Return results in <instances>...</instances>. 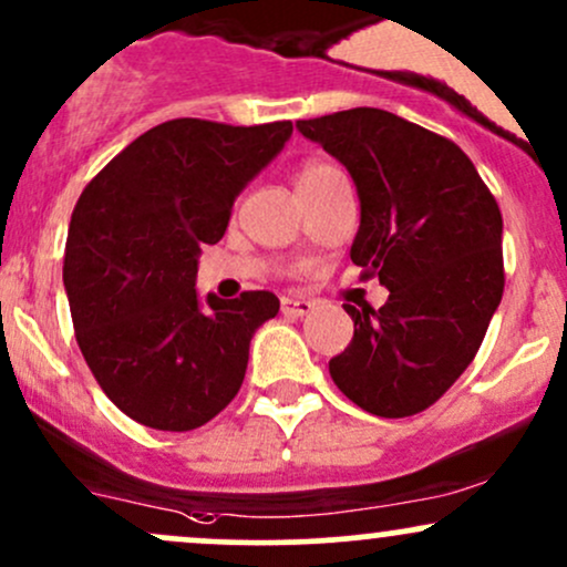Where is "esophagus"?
I'll return each instance as SVG.
<instances>
[{
	"instance_id": "obj_1",
	"label": "esophagus",
	"mask_w": 567,
	"mask_h": 567,
	"mask_svg": "<svg viewBox=\"0 0 567 567\" xmlns=\"http://www.w3.org/2000/svg\"><path fill=\"white\" fill-rule=\"evenodd\" d=\"M313 302L306 300V297H284L281 300V313L291 316V319H302V316L310 313Z\"/></svg>"
}]
</instances>
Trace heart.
<instances>
[{"label":"heart","mask_w":567,"mask_h":567,"mask_svg":"<svg viewBox=\"0 0 567 567\" xmlns=\"http://www.w3.org/2000/svg\"><path fill=\"white\" fill-rule=\"evenodd\" d=\"M338 173V169L330 167V164L324 162H306L302 164V169L297 173V188H306V186H313L319 184L321 178H327V175Z\"/></svg>","instance_id":"b5f03b06"}]
</instances>
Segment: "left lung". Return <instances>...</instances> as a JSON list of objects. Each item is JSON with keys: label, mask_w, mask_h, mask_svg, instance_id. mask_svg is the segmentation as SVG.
<instances>
[{"label": "left lung", "mask_w": 567, "mask_h": 567, "mask_svg": "<svg viewBox=\"0 0 567 567\" xmlns=\"http://www.w3.org/2000/svg\"><path fill=\"white\" fill-rule=\"evenodd\" d=\"M354 178L351 261L389 300L357 310L354 338L330 359L340 392L362 411L403 419L465 373L503 297V216L452 140L379 107L297 121Z\"/></svg>", "instance_id": "8db88e82"}]
</instances>
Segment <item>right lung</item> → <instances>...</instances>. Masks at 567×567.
Wrapping results in <instances>:
<instances>
[{"label":"right lung","mask_w":567,"mask_h":567,"mask_svg":"<svg viewBox=\"0 0 567 567\" xmlns=\"http://www.w3.org/2000/svg\"><path fill=\"white\" fill-rule=\"evenodd\" d=\"M291 137V121L154 126L83 188L72 210L64 289L102 392L154 430L203 427L240 389L272 291L199 302L203 246L227 233L237 194Z\"/></svg>","instance_id":"add662e5"}]
</instances>
